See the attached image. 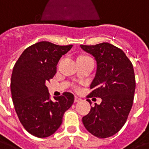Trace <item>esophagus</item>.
Instances as JSON below:
<instances>
[{
	"label": "esophagus",
	"instance_id": "obj_1",
	"mask_svg": "<svg viewBox=\"0 0 149 149\" xmlns=\"http://www.w3.org/2000/svg\"><path fill=\"white\" fill-rule=\"evenodd\" d=\"M79 101H81V98H79V97H77V96H75V97H74V102H79Z\"/></svg>",
	"mask_w": 149,
	"mask_h": 149
}]
</instances>
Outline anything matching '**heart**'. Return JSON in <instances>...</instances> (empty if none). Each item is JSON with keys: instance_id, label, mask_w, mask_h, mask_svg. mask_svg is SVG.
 <instances>
[{"instance_id": "b5f03b06", "label": "heart", "mask_w": 149, "mask_h": 149, "mask_svg": "<svg viewBox=\"0 0 149 149\" xmlns=\"http://www.w3.org/2000/svg\"><path fill=\"white\" fill-rule=\"evenodd\" d=\"M75 89L79 90V87H78V86H76V87H75Z\"/></svg>"}]
</instances>
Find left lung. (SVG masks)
<instances>
[{
	"label": "left lung",
	"mask_w": 149,
	"mask_h": 149,
	"mask_svg": "<svg viewBox=\"0 0 149 149\" xmlns=\"http://www.w3.org/2000/svg\"><path fill=\"white\" fill-rule=\"evenodd\" d=\"M97 62V72L87 97H101L82 119L85 128L99 138H109L125 124L134 102L135 76L133 65L122 50L109 43L80 45ZM91 103V101L87 99Z\"/></svg>",
	"instance_id": "1"
}]
</instances>
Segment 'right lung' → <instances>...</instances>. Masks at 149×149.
Instances as JSON below:
<instances>
[{
	"instance_id": "right-lung-1",
	"label": "right lung",
	"mask_w": 149,
	"mask_h": 149,
	"mask_svg": "<svg viewBox=\"0 0 149 149\" xmlns=\"http://www.w3.org/2000/svg\"><path fill=\"white\" fill-rule=\"evenodd\" d=\"M72 47L38 42L27 47L15 64L11 78L15 109L25 129L35 137L53 134L62 124L65 112L74 102L70 92L54 97L53 102L46 86L56 73L61 57Z\"/></svg>"
}]
</instances>
